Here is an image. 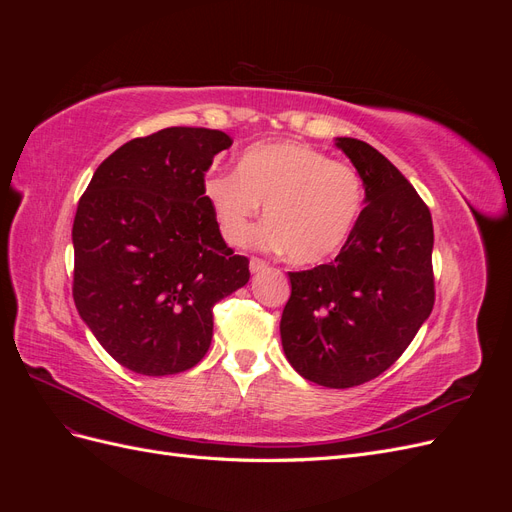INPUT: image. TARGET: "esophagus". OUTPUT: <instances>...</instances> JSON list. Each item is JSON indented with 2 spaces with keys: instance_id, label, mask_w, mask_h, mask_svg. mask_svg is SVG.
I'll use <instances>...</instances> for the list:
<instances>
[{
  "instance_id": "obj_1",
  "label": "esophagus",
  "mask_w": 512,
  "mask_h": 512,
  "mask_svg": "<svg viewBox=\"0 0 512 512\" xmlns=\"http://www.w3.org/2000/svg\"><path fill=\"white\" fill-rule=\"evenodd\" d=\"M267 269V262L265 260H260V258H252L250 260V271L252 273H260V271H265Z\"/></svg>"
}]
</instances>
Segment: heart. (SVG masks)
<instances>
[{
	"label": "heart",
	"mask_w": 512,
	"mask_h": 512,
	"mask_svg": "<svg viewBox=\"0 0 512 512\" xmlns=\"http://www.w3.org/2000/svg\"><path fill=\"white\" fill-rule=\"evenodd\" d=\"M203 194L230 245H243L265 205L254 243L316 265L342 250L363 211V179L348 164L303 143H260L237 170L213 173Z\"/></svg>",
	"instance_id": "heart-1"
}]
</instances>
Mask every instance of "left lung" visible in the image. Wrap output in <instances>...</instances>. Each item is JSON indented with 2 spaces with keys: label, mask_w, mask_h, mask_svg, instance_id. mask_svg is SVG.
I'll return each instance as SVG.
<instances>
[{
  "label": "left lung",
  "mask_w": 512,
  "mask_h": 512,
  "mask_svg": "<svg viewBox=\"0 0 512 512\" xmlns=\"http://www.w3.org/2000/svg\"><path fill=\"white\" fill-rule=\"evenodd\" d=\"M363 179L365 209L329 265L288 273L280 333L288 363L329 389L378 378L433 309V224L410 181L378 149L335 138Z\"/></svg>",
  "instance_id": "left-lung-1"
}]
</instances>
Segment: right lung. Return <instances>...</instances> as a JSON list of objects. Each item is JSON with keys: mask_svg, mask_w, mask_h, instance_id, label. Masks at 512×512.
Wrapping results in <instances>:
<instances>
[{"mask_svg": "<svg viewBox=\"0 0 512 512\" xmlns=\"http://www.w3.org/2000/svg\"><path fill=\"white\" fill-rule=\"evenodd\" d=\"M232 138L166 128L121 145L91 177L72 226L74 305L102 348L143 376L194 367L213 305L250 280L203 194Z\"/></svg>", "mask_w": 512, "mask_h": 512, "instance_id": "obj_1", "label": "right lung"}]
</instances>
